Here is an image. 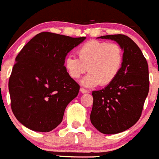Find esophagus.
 Listing matches in <instances>:
<instances>
[{"label": "esophagus", "mask_w": 159, "mask_h": 159, "mask_svg": "<svg viewBox=\"0 0 159 159\" xmlns=\"http://www.w3.org/2000/svg\"><path fill=\"white\" fill-rule=\"evenodd\" d=\"M80 91H81V93H88V92H89L88 90L85 89H84V88L80 89Z\"/></svg>", "instance_id": "34e87169"}]
</instances>
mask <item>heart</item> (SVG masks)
Returning <instances> with one entry per match:
<instances>
[{
    "label": "heart",
    "mask_w": 159,
    "mask_h": 159,
    "mask_svg": "<svg viewBox=\"0 0 159 159\" xmlns=\"http://www.w3.org/2000/svg\"><path fill=\"white\" fill-rule=\"evenodd\" d=\"M77 54L78 58L73 56L66 58L65 67L73 79H78L88 70L89 73L82 83L89 87L112 82L119 74L124 60L121 46L107 41H88L78 48Z\"/></svg>",
    "instance_id": "1"
}]
</instances>
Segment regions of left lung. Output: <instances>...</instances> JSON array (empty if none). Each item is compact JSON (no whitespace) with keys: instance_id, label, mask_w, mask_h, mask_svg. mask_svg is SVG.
I'll use <instances>...</instances> for the list:
<instances>
[{"instance_id":"1","label":"left lung","mask_w":159,"mask_h":159,"mask_svg":"<svg viewBox=\"0 0 159 159\" xmlns=\"http://www.w3.org/2000/svg\"><path fill=\"white\" fill-rule=\"evenodd\" d=\"M100 38L117 41L124 50V60L116 78L103 89L93 92L90 120L100 133L115 134L134 125L141 116L149 92L148 65L137 44L126 35Z\"/></svg>"}]
</instances>
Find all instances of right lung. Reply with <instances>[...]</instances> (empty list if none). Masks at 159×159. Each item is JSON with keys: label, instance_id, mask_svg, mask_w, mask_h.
Wrapping results in <instances>:
<instances>
[{"label": "right lung", "instance_id": "1", "mask_svg": "<svg viewBox=\"0 0 159 159\" xmlns=\"http://www.w3.org/2000/svg\"><path fill=\"white\" fill-rule=\"evenodd\" d=\"M84 39L41 32L19 52L8 89L11 111L23 125L50 132L61 123L66 106L80 89L66 72L65 58Z\"/></svg>", "mask_w": 159, "mask_h": 159}]
</instances>
